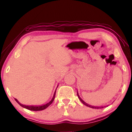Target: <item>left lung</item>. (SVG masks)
I'll use <instances>...</instances> for the list:
<instances>
[{
	"label": "left lung",
	"instance_id": "8db88e82",
	"mask_svg": "<svg viewBox=\"0 0 132 132\" xmlns=\"http://www.w3.org/2000/svg\"><path fill=\"white\" fill-rule=\"evenodd\" d=\"M77 96H78V98H79V100H80V101H81L82 104H83L84 105H85L86 106H88V107H90V108H93V109H100V108H104V106H101V107H98V106H92V105H89V104H88L87 103H86V102H84L83 100H82L81 98H80V97L79 96V93H78V91H77ZM104 107H105V106H104Z\"/></svg>",
	"mask_w": 132,
	"mask_h": 132
}]
</instances>
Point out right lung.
Here are the masks:
<instances>
[{"mask_svg": "<svg viewBox=\"0 0 132 132\" xmlns=\"http://www.w3.org/2000/svg\"><path fill=\"white\" fill-rule=\"evenodd\" d=\"M58 87V86H57ZM56 90L54 93V94H53V97L52 98V100H51V101L50 102H49L48 103L43 105H41V106H33V105H31V106H28V105H23V104H21L20 102L17 99H15L14 98V100H15V101H16L18 104H19L22 107H23L24 108H26L28 109V110H31V111H42V110H44V109H46V108H48V107L52 103L53 100L55 99V94H56Z\"/></svg>", "mask_w": 132, "mask_h": 132, "instance_id": "add662e5", "label": "right lung"}]
</instances>
